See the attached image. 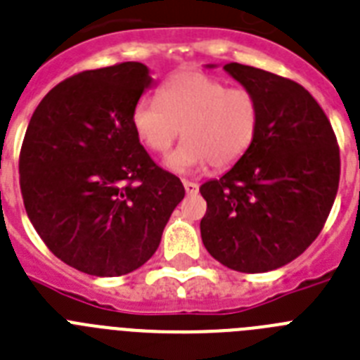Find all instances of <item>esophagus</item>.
<instances>
[{
  "label": "esophagus",
  "mask_w": 360,
  "mask_h": 360,
  "mask_svg": "<svg viewBox=\"0 0 360 360\" xmlns=\"http://www.w3.org/2000/svg\"><path fill=\"white\" fill-rule=\"evenodd\" d=\"M184 187H186V193L187 195H195V193H198V184L196 182H191V180H182Z\"/></svg>",
  "instance_id": "esophagus-1"
}]
</instances>
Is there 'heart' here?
Wrapping results in <instances>:
<instances>
[{
  "label": "heart",
  "instance_id": "heart-1",
  "mask_svg": "<svg viewBox=\"0 0 360 360\" xmlns=\"http://www.w3.org/2000/svg\"><path fill=\"white\" fill-rule=\"evenodd\" d=\"M260 100L251 89L229 87L204 70H180L160 87L158 96L134 103L131 124L140 142L156 155L167 153L176 138H187L167 165L191 171L205 165L227 169L238 164L259 134Z\"/></svg>",
  "mask_w": 360,
  "mask_h": 360
}]
</instances>
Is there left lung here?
Segmentation results:
<instances>
[{
  "instance_id": "left-lung-1",
  "label": "left lung",
  "mask_w": 360,
  "mask_h": 360,
  "mask_svg": "<svg viewBox=\"0 0 360 360\" xmlns=\"http://www.w3.org/2000/svg\"><path fill=\"white\" fill-rule=\"evenodd\" d=\"M224 69L259 96L262 118L244 158L200 186L202 242L229 269L271 271L302 255L326 224L339 189V143L300 84L242 63Z\"/></svg>"
}]
</instances>
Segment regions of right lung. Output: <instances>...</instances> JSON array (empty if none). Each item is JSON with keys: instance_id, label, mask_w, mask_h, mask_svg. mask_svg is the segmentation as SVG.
<instances>
[{"instance_id": "add662e5", "label": "right lung", "mask_w": 360, "mask_h": 360, "mask_svg": "<svg viewBox=\"0 0 360 360\" xmlns=\"http://www.w3.org/2000/svg\"><path fill=\"white\" fill-rule=\"evenodd\" d=\"M150 82L138 61L70 76L39 101L21 143L20 187L34 229L58 259L87 275L143 266L186 195L131 124Z\"/></svg>"}]
</instances>
